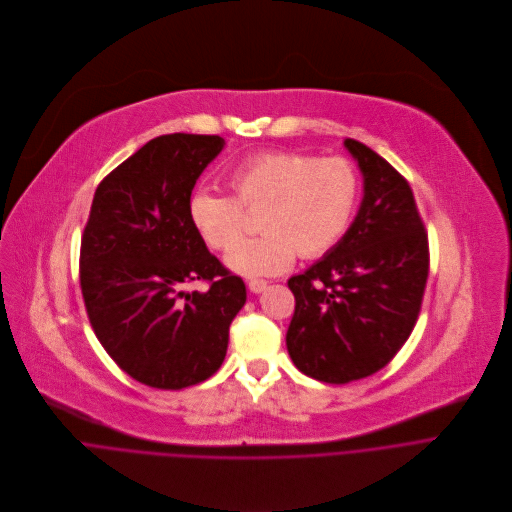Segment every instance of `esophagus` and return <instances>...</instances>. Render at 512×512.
I'll list each match as a JSON object with an SVG mask.
<instances>
[{
	"instance_id": "esophagus-1",
	"label": "esophagus",
	"mask_w": 512,
	"mask_h": 512,
	"mask_svg": "<svg viewBox=\"0 0 512 512\" xmlns=\"http://www.w3.org/2000/svg\"><path fill=\"white\" fill-rule=\"evenodd\" d=\"M247 287H249L251 293H261V291L267 289V281H263V279H251V281L247 283Z\"/></svg>"
}]
</instances>
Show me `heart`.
<instances>
[{"instance_id":"heart-1","label":"heart","mask_w":512,"mask_h":512,"mask_svg":"<svg viewBox=\"0 0 512 512\" xmlns=\"http://www.w3.org/2000/svg\"><path fill=\"white\" fill-rule=\"evenodd\" d=\"M235 197L197 189L189 197V219L203 241L229 249L240 236L244 210L264 207L261 238L231 248L225 263L245 277L277 275L301 257L333 249L352 225L360 177L344 156H315L293 150H265L241 158L229 170ZM246 208L243 210L242 207Z\"/></svg>"}]
</instances>
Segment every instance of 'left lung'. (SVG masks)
Instances as JSON below:
<instances>
[{
    "instance_id": "1",
    "label": "left lung",
    "mask_w": 512,
    "mask_h": 512,
    "mask_svg": "<svg viewBox=\"0 0 512 512\" xmlns=\"http://www.w3.org/2000/svg\"><path fill=\"white\" fill-rule=\"evenodd\" d=\"M344 146L364 175L360 211L323 259L287 281L295 313L287 352L299 372L348 384L382 370L410 337L428 279V235L414 193L366 144Z\"/></svg>"
}]
</instances>
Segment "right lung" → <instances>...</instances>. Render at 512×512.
<instances>
[{
  "mask_svg": "<svg viewBox=\"0 0 512 512\" xmlns=\"http://www.w3.org/2000/svg\"><path fill=\"white\" fill-rule=\"evenodd\" d=\"M211 134L146 142L98 185L80 247L88 319L108 356L136 382L183 390L223 364L247 289L209 253L189 197L223 150ZM207 280V292L182 287Z\"/></svg>",
  "mask_w": 512,
  "mask_h": 512,
  "instance_id": "1",
  "label": "right lung"
}]
</instances>
